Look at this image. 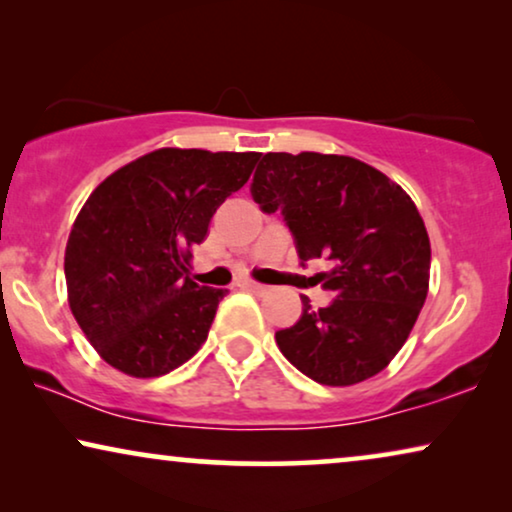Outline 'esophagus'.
<instances>
[{"mask_svg":"<svg viewBox=\"0 0 512 512\" xmlns=\"http://www.w3.org/2000/svg\"><path fill=\"white\" fill-rule=\"evenodd\" d=\"M240 286H244V289H249V291H254V293H268L270 291V286L258 284V282H254V279H244Z\"/></svg>","mask_w":512,"mask_h":512,"instance_id":"esophagus-1","label":"esophagus"}]
</instances>
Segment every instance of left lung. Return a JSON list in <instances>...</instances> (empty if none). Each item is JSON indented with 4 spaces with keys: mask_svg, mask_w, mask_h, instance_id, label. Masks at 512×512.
<instances>
[{
    "mask_svg": "<svg viewBox=\"0 0 512 512\" xmlns=\"http://www.w3.org/2000/svg\"><path fill=\"white\" fill-rule=\"evenodd\" d=\"M251 195L282 209L300 261L324 258L314 275L335 298L275 333L286 359L326 387H352L401 352L429 293L431 242L415 202L396 181L335 153H265Z\"/></svg>",
    "mask_w": 512,
    "mask_h": 512,
    "instance_id": "obj_1",
    "label": "left lung"
}]
</instances>
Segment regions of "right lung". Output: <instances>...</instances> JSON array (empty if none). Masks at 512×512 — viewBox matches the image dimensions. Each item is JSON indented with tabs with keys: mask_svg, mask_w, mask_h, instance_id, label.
<instances>
[{
	"mask_svg": "<svg viewBox=\"0 0 512 512\" xmlns=\"http://www.w3.org/2000/svg\"><path fill=\"white\" fill-rule=\"evenodd\" d=\"M261 153L156 149L109 174L76 216L65 249L67 300L90 345L139 380L202 347L228 289L188 277L191 247Z\"/></svg>",
	"mask_w": 512,
	"mask_h": 512,
	"instance_id": "add662e5",
	"label": "right lung"
}]
</instances>
